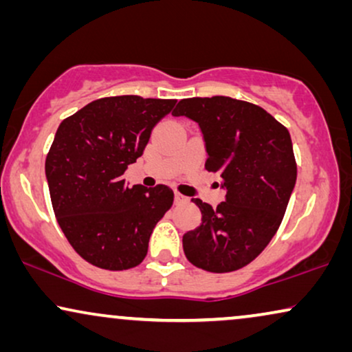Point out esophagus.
I'll list each match as a JSON object with an SVG mask.
<instances>
[{
  "instance_id": "esophagus-1",
  "label": "esophagus",
  "mask_w": 352,
  "mask_h": 352,
  "mask_svg": "<svg viewBox=\"0 0 352 352\" xmlns=\"http://www.w3.org/2000/svg\"><path fill=\"white\" fill-rule=\"evenodd\" d=\"M175 201H176L177 205H179V204H187V201H189V199H187L186 195L179 194V192H176V194H175Z\"/></svg>"
}]
</instances>
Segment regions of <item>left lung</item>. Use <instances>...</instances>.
I'll list each match as a JSON object with an SVG mask.
<instances>
[{"mask_svg": "<svg viewBox=\"0 0 352 352\" xmlns=\"http://www.w3.org/2000/svg\"><path fill=\"white\" fill-rule=\"evenodd\" d=\"M173 115L199 123L205 168L228 190L216 208L192 199L201 224L182 237L186 258L208 272L237 271L267 247L285 214L296 182L290 133L259 105L226 96L182 99Z\"/></svg>", "mask_w": 352, "mask_h": 352, "instance_id": "8db88e82", "label": "left lung"}]
</instances>
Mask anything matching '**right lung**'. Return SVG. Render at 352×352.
<instances>
[{
    "instance_id": "add662e5",
    "label": "right lung",
    "mask_w": 352,
    "mask_h": 352,
    "mask_svg": "<svg viewBox=\"0 0 352 352\" xmlns=\"http://www.w3.org/2000/svg\"><path fill=\"white\" fill-rule=\"evenodd\" d=\"M175 104L141 96L102 98L57 128L45 165L52 210L69 243L96 267L124 271L141 264L153 228L171 208L170 187H128L123 173Z\"/></svg>"
}]
</instances>
